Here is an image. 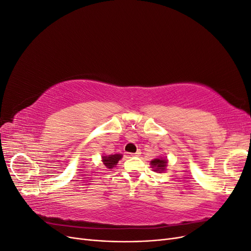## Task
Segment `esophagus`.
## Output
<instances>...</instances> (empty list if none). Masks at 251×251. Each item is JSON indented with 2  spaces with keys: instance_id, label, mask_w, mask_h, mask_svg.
Wrapping results in <instances>:
<instances>
[{
  "instance_id": "34e87169",
  "label": "esophagus",
  "mask_w": 251,
  "mask_h": 251,
  "mask_svg": "<svg viewBox=\"0 0 251 251\" xmlns=\"http://www.w3.org/2000/svg\"><path fill=\"white\" fill-rule=\"evenodd\" d=\"M140 154H141V151H140V150H138L137 151H136V153H132L131 156H139Z\"/></svg>"
}]
</instances>
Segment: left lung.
Segmentation results:
<instances>
[{
    "instance_id": "8db88e82",
    "label": "left lung",
    "mask_w": 251,
    "mask_h": 251,
    "mask_svg": "<svg viewBox=\"0 0 251 251\" xmlns=\"http://www.w3.org/2000/svg\"><path fill=\"white\" fill-rule=\"evenodd\" d=\"M168 161L165 160V159H154V160L151 161V169H154V171L156 172H162L165 170V166Z\"/></svg>"
}]
</instances>
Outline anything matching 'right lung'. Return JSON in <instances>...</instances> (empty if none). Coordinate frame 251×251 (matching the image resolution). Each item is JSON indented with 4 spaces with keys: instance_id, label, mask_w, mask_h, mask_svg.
<instances>
[{
    "instance_id": "1",
    "label": "right lung",
    "mask_w": 251,
    "mask_h": 251,
    "mask_svg": "<svg viewBox=\"0 0 251 251\" xmlns=\"http://www.w3.org/2000/svg\"><path fill=\"white\" fill-rule=\"evenodd\" d=\"M121 157H123V156H121L120 154L110 155V156H103L102 157V162H103V164L105 166H107L108 169H112V168H114V166H115L118 163V161L120 160Z\"/></svg>"
}]
</instances>
